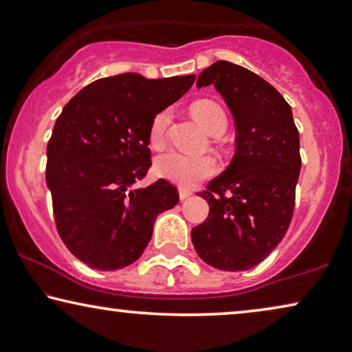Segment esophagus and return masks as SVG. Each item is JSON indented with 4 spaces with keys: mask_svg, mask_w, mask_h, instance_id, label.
<instances>
[{
    "mask_svg": "<svg viewBox=\"0 0 352 352\" xmlns=\"http://www.w3.org/2000/svg\"><path fill=\"white\" fill-rule=\"evenodd\" d=\"M178 196H180L182 201H185V199H188V197L191 196V191L190 190H185V188H180V190H178Z\"/></svg>",
    "mask_w": 352,
    "mask_h": 352,
    "instance_id": "obj_1",
    "label": "esophagus"
}]
</instances>
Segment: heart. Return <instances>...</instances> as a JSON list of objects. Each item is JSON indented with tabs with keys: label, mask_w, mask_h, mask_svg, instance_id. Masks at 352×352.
<instances>
[{
	"label": "heart",
	"mask_w": 352,
	"mask_h": 352,
	"mask_svg": "<svg viewBox=\"0 0 352 352\" xmlns=\"http://www.w3.org/2000/svg\"><path fill=\"white\" fill-rule=\"evenodd\" d=\"M191 112L204 129L212 135L224 133L228 126V117L223 107L210 99H202L192 104ZM170 123V110L164 109L151 120L148 140L153 146H161L166 138V129ZM218 166L212 156H191L169 150L155 160V172L161 178H166L175 185L192 186L204 178L212 177Z\"/></svg>",
	"instance_id": "obj_1"
}]
</instances>
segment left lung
<instances>
[{
    "label": "left lung",
    "instance_id": "8db88e82",
    "mask_svg": "<svg viewBox=\"0 0 352 352\" xmlns=\"http://www.w3.org/2000/svg\"><path fill=\"white\" fill-rule=\"evenodd\" d=\"M208 85L234 115L235 155L199 192L210 212L191 240L214 269L248 270L276 248L291 224L302 166L298 131L285 98L246 67L213 63L197 78V88Z\"/></svg>",
    "mask_w": 352,
    "mask_h": 352
}]
</instances>
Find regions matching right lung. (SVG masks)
<instances>
[{"instance_id":"add662e5","label":"right lung","mask_w":352,"mask_h":352,"mask_svg":"<svg viewBox=\"0 0 352 352\" xmlns=\"http://www.w3.org/2000/svg\"><path fill=\"white\" fill-rule=\"evenodd\" d=\"M196 76L145 78L135 72L94 80L66 104L47 145L45 182L67 250L91 269L133 264L148 245L156 217L178 192L148 172L153 117L190 90Z\"/></svg>"}]
</instances>
